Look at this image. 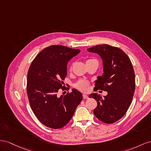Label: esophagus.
I'll return each instance as SVG.
<instances>
[{
	"mask_svg": "<svg viewBox=\"0 0 151 151\" xmlns=\"http://www.w3.org/2000/svg\"><path fill=\"white\" fill-rule=\"evenodd\" d=\"M83 98L85 99H87L88 98V96H87V94H83Z\"/></svg>",
	"mask_w": 151,
	"mask_h": 151,
	"instance_id": "obj_1",
	"label": "esophagus"
}]
</instances>
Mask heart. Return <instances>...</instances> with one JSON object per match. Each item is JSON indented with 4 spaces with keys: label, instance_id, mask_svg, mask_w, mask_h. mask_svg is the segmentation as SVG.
Wrapping results in <instances>:
<instances>
[{
    "label": "heart",
    "instance_id": "heart-1",
    "mask_svg": "<svg viewBox=\"0 0 151 151\" xmlns=\"http://www.w3.org/2000/svg\"><path fill=\"white\" fill-rule=\"evenodd\" d=\"M93 60H96V59H88L86 61V63H89V62L93 61ZM75 86L76 88H78V90L86 92V91H87L88 90V88H89V83H88V82H87V81H86V80H80L79 82H78L75 84Z\"/></svg>",
    "mask_w": 151,
    "mask_h": 151
}]
</instances>
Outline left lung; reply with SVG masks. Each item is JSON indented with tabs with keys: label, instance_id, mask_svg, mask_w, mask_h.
I'll return each instance as SVG.
<instances>
[{
	"label": "left lung",
	"instance_id": "obj_1",
	"mask_svg": "<svg viewBox=\"0 0 151 151\" xmlns=\"http://www.w3.org/2000/svg\"><path fill=\"white\" fill-rule=\"evenodd\" d=\"M87 51L97 53L103 60V73L98 76L95 88L107 92L102 97L92 93L89 98L97 101L94 110L100 121L112 124L126 113L132 101L135 89V76L132 64L125 52L109 45H96Z\"/></svg>",
	"mask_w": 151,
	"mask_h": 151
}]
</instances>
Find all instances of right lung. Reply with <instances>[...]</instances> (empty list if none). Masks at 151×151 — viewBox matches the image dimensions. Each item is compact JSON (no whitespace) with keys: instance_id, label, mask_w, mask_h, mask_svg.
<instances>
[{"instance_id":"1","label":"right lung","mask_w":151,"mask_h":151,"mask_svg":"<svg viewBox=\"0 0 151 151\" xmlns=\"http://www.w3.org/2000/svg\"><path fill=\"white\" fill-rule=\"evenodd\" d=\"M80 52L61 45L50 46L38 54L27 73V92L31 109L42 124L60 129L69 122L83 99L75 88L65 95L57 96L63 91V80L67 76V64Z\"/></svg>"}]
</instances>
